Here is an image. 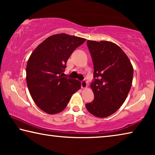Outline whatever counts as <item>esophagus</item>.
I'll return each instance as SVG.
<instances>
[{
  "mask_svg": "<svg viewBox=\"0 0 155 155\" xmlns=\"http://www.w3.org/2000/svg\"><path fill=\"white\" fill-rule=\"evenodd\" d=\"M81 87H82V88H86L87 87V82L85 80H83L81 82Z\"/></svg>",
  "mask_w": 155,
  "mask_h": 155,
  "instance_id": "34e87169",
  "label": "esophagus"
}]
</instances>
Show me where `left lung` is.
Instances as JSON below:
<instances>
[{
    "mask_svg": "<svg viewBox=\"0 0 155 155\" xmlns=\"http://www.w3.org/2000/svg\"><path fill=\"white\" fill-rule=\"evenodd\" d=\"M92 57L94 81L91 88L94 100L86 104L88 112L97 117L115 113L125 101L132 86L133 67L123 50L112 42L88 40Z\"/></svg>",
    "mask_w": 155,
    "mask_h": 155,
    "instance_id": "1",
    "label": "left lung"
}]
</instances>
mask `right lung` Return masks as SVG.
I'll return each instance as SVG.
<instances>
[{
  "label": "right lung",
  "instance_id": "add662e5",
  "mask_svg": "<svg viewBox=\"0 0 155 155\" xmlns=\"http://www.w3.org/2000/svg\"><path fill=\"white\" fill-rule=\"evenodd\" d=\"M86 39L66 34L51 35L35 48L28 60L26 80L29 93L38 107L50 115L59 113L80 89L78 80L63 77L66 64Z\"/></svg>",
  "mask_w": 155,
  "mask_h": 155
}]
</instances>
